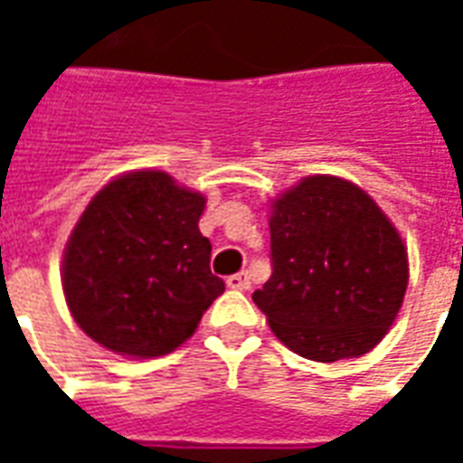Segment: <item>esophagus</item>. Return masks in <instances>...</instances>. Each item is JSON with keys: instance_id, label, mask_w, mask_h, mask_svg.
I'll list each match as a JSON object with an SVG mask.
<instances>
[{"instance_id": "esophagus-1", "label": "esophagus", "mask_w": 463, "mask_h": 463, "mask_svg": "<svg viewBox=\"0 0 463 463\" xmlns=\"http://www.w3.org/2000/svg\"><path fill=\"white\" fill-rule=\"evenodd\" d=\"M225 282H228V288H231V290H248V288H250V278H248V272H235V275H231Z\"/></svg>"}]
</instances>
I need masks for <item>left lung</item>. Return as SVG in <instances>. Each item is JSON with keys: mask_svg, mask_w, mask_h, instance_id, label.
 I'll return each mask as SVG.
<instances>
[{"mask_svg": "<svg viewBox=\"0 0 463 463\" xmlns=\"http://www.w3.org/2000/svg\"><path fill=\"white\" fill-rule=\"evenodd\" d=\"M270 280L252 302L305 359L367 354L404 302L402 235L367 193L337 175H307L270 203Z\"/></svg>", "mask_w": 463, "mask_h": 463, "instance_id": "obj_1", "label": "left lung"}]
</instances>
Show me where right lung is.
I'll use <instances>...</instances> for the list:
<instances>
[{
	"label": "right lung",
	"instance_id": "add662e5",
	"mask_svg": "<svg viewBox=\"0 0 463 463\" xmlns=\"http://www.w3.org/2000/svg\"><path fill=\"white\" fill-rule=\"evenodd\" d=\"M205 198L163 171L109 181L86 205L61 262L76 325L126 357L168 354L191 337L225 282L198 231Z\"/></svg>",
	"mask_w": 463,
	"mask_h": 463
}]
</instances>
